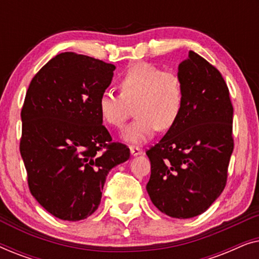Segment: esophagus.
Returning a JSON list of instances; mask_svg holds the SVG:
<instances>
[{
    "mask_svg": "<svg viewBox=\"0 0 259 259\" xmlns=\"http://www.w3.org/2000/svg\"><path fill=\"white\" fill-rule=\"evenodd\" d=\"M130 150H131V154H132L133 157H137V155H140L141 153H143L141 148L138 146H131Z\"/></svg>",
    "mask_w": 259,
    "mask_h": 259,
    "instance_id": "1",
    "label": "esophagus"
}]
</instances>
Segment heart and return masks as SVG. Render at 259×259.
Masks as SVG:
<instances>
[{
    "mask_svg": "<svg viewBox=\"0 0 259 259\" xmlns=\"http://www.w3.org/2000/svg\"><path fill=\"white\" fill-rule=\"evenodd\" d=\"M119 88L121 94L105 91L99 98L98 108L107 125L121 128L136 106L137 119L121 134L126 143L143 144L158 130H171L179 119L184 88L177 73L137 62L123 73Z\"/></svg>",
    "mask_w": 259,
    "mask_h": 259,
    "instance_id": "1",
    "label": "heart"
}]
</instances>
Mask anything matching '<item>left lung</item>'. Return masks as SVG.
Here are the masks:
<instances>
[{
    "instance_id": "obj_1",
    "label": "left lung",
    "mask_w": 259,
    "mask_h": 259,
    "mask_svg": "<svg viewBox=\"0 0 259 259\" xmlns=\"http://www.w3.org/2000/svg\"><path fill=\"white\" fill-rule=\"evenodd\" d=\"M184 88L176 125L146 152L154 206L172 218L201 214L224 190L233 151V108L222 74L192 51L178 66Z\"/></svg>"
}]
</instances>
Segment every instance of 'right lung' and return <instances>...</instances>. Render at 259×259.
I'll return each mask as SVG.
<instances>
[{
    "mask_svg": "<svg viewBox=\"0 0 259 259\" xmlns=\"http://www.w3.org/2000/svg\"><path fill=\"white\" fill-rule=\"evenodd\" d=\"M114 69L101 60L61 53L27 91L20 152L28 185L37 203L62 221L90 217L100 205L108 172L130 158L125 145L111 144L98 108Z\"/></svg>",
    "mask_w": 259,
    "mask_h": 259,
    "instance_id": "obj_1",
    "label": "right lung"
}]
</instances>
